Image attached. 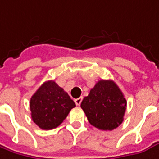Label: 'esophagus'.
<instances>
[{
  "instance_id": "obj_1",
  "label": "esophagus",
  "mask_w": 159,
  "mask_h": 159,
  "mask_svg": "<svg viewBox=\"0 0 159 159\" xmlns=\"http://www.w3.org/2000/svg\"><path fill=\"white\" fill-rule=\"evenodd\" d=\"M82 100H83V98H76V99H75V104H76L77 106H79L80 104H81V102H82Z\"/></svg>"
}]
</instances>
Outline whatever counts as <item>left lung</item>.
<instances>
[{"mask_svg":"<svg viewBox=\"0 0 159 159\" xmlns=\"http://www.w3.org/2000/svg\"><path fill=\"white\" fill-rule=\"evenodd\" d=\"M126 99L112 80H99L81 102L88 121L102 130L116 129L124 121Z\"/></svg>","mask_w":159,"mask_h":159,"instance_id":"8db88e82","label":"left lung"}]
</instances>
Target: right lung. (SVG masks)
<instances>
[{"label":"right lung","instance_id":"1","mask_svg":"<svg viewBox=\"0 0 159 159\" xmlns=\"http://www.w3.org/2000/svg\"><path fill=\"white\" fill-rule=\"evenodd\" d=\"M30 105L34 124L41 129H52L61 125L75 103L63 89L51 80L36 90Z\"/></svg>","mask_w":159,"mask_h":159}]
</instances>
